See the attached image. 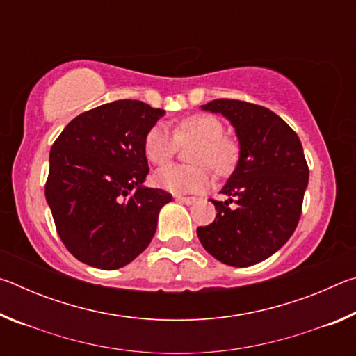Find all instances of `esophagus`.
Instances as JSON below:
<instances>
[{
  "label": "esophagus",
  "mask_w": 356,
  "mask_h": 356,
  "mask_svg": "<svg viewBox=\"0 0 356 356\" xmlns=\"http://www.w3.org/2000/svg\"><path fill=\"white\" fill-rule=\"evenodd\" d=\"M176 201L186 204V206H191V204L196 202V197H193V196H176Z\"/></svg>",
  "instance_id": "esophagus-1"
}]
</instances>
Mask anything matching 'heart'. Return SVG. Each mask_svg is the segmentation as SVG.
<instances>
[{"label":"heart","instance_id":"obj_1","mask_svg":"<svg viewBox=\"0 0 356 356\" xmlns=\"http://www.w3.org/2000/svg\"><path fill=\"white\" fill-rule=\"evenodd\" d=\"M196 144L191 166H168L155 174V184L176 195L201 191L209 185L210 168L218 176L231 172L238 161V144L225 135V125L212 114H193L180 120L174 135L163 124H155L144 138V154L150 163L165 166L179 146Z\"/></svg>","mask_w":356,"mask_h":356}]
</instances>
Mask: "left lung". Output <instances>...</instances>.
Masks as SVG:
<instances>
[{
  "mask_svg": "<svg viewBox=\"0 0 356 356\" xmlns=\"http://www.w3.org/2000/svg\"><path fill=\"white\" fill-rule=\"evenodd\" d=\"M201 108L232 124L240 155L221 188L227 201H212L215 221L197 227V237L220 262L250 267L275 254L298 225L309 180L303 147L297 134L268 108L232 99H216Z\"/></svg>",
  "mask_w": 356,
  "mask_h": 356,
  "instance_id": "left-lung-1",
  "label": "left lung"
}]
</instances>
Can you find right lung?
I'll use <instances>...</instances> for the list:
<instances>
[{"mask_svg": "<svg viewBox=\"0 0 356 356\" xmlns=\"http://www.w3.org/2000/svg\"><path fill=\"white\" fill-rule=\"evenodd\" d=\"M165 110L116 100L70 120L50 150L45 197L78 261L102 270L130 264L152 240L170 193L147 188L144 138Z\"/></svg>", "mask_w": 356, "mask_h": 356, "instance_id": "obj_1", "label": "right lung"}]
</instances>
